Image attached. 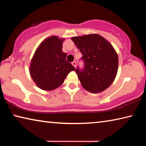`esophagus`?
<instances>
[{"instance_id": "obj_1", "label": "esophagus", "mask_w": 146, "mask_h": 146, "mask_svg": "<svg viewBox=\"0 0 146 146\" xmlns=\"http://www.w3.org/2000/svg\"><path fill=\"white\" fill-rule=\"evenodd\" d=\"M71 64H72V65L74 66V67L76 68V62L75 61H73Z\"/></svg>"}]
</instances>
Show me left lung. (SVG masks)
<instances>
[{
    "label": "left lung",
    "instance_id": "8db88e82",
    "mask_svg": "<svg viewBox=\"0 0 146 146\" xmlns=\"http://www.w3.org/2000/svg\"><path fill=\"white\" fill-rule=\"evenodd\" d=\"M80 51L85 67L76 69L82 87L90 93L106 90L115 80L118 68V54L110 42L98 34L73 36Z\"/></svg>",
    "mask_w": 146,
    "mask_h": 146
}]
</instances>
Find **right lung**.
Returning a JSON list of instances; mask_svg holds the SVG:
<instances>
[{
    "label": "right lung",
    "mask_w": 146,
    "mask_h": 146,
    "mask_svg": "<svg viewBox=\"0 0 146 146\" xmlns=\"http://www.w3.org/2000/svg\"><path fill=\"white\" fill-rule=\"evenodd\" d=\"M64 38L51 36L39 44L32 57L29 73L35 84L41 90L52 91L60 86L66 76L75 69L66 60L62 51Z\"/></svg>",
    "instance_id": "obj_1"
}]
</instances>
